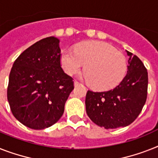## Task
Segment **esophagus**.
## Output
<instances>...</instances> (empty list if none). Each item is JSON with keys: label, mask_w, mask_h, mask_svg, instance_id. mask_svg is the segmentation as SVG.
Returning a JSON list of instances; mask_svg holds the SVG:
<instances>
[{"label": "esophagus", "mask_w": 158, "mask_h": 158, "mask_svg": "<svg viewBox=\"0 0 158 158\" xmlns=\"http://www.w3.org/2000/svg\"><path fill=\"white\" fill-rule=\"evenodd\" d=\"M79 84H81V83H79V82L77 81V80H75V86H78V85H79Z\"/></svg>", "instance_id": "34e87169"}]
</instances>
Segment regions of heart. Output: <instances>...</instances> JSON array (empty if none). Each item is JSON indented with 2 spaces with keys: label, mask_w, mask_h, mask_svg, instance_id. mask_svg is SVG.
<instances>
[{
  "label": "heart",
  "mask_w": 158,
  "mask_h": 158,
  "mask_svg": "<svg viewBox=\"0 0 158 158\" xmlns=\"http://www.w3.org/2000/svg\"><path fill=\"white\" fill-rule=\"evenodd\" d=\"M61 64L65 72L70 75L79 72L86 65L84 73L88 83L97 90L116 87L127 72L124 55L110 44L101 41L79 44L75 51L64 50Z\"/></svg>",
  "instance_id": "heart-1"
}]
</instances>
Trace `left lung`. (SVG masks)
Returning a JSON list of instances; mask_svg holds the SVG:
<instances>
[{"label": "left lung", "instance_id": "obj_1", "mask_svg": "<svg viewBox=\"0 0 158 158\" xmlns=\"http://www.w3.org/2000/svg\"><path fill=\"white\" fill-rule=\"evenodd\" d=\"M127 72L118 85L106 92L88 90L86 112L94 123L106 129L130 125L136 119L146 102L148 72L139 57L127 51Z\"/></svg>", "mask_w": 158, "mask_h": 158}]
</instances>
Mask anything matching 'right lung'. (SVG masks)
Instances as JSON below:
<instances>
[{"label": "right lung", "mask_w": 158, "mask_h": 158, "mask_svg": "<svg viewBox=\"0 0 158 158\" xmlns=\"http://www.w3.org/2000/svg\"><path fill=\"white\" fill-rule=\"evenodd\" d=\"M59 40L42 39L19 55L9 78L7 99L15 118L35 130L49 127L61 118L72 77L61 66Z\"/></svg>", "instance_id": "1"}]
</instances>
